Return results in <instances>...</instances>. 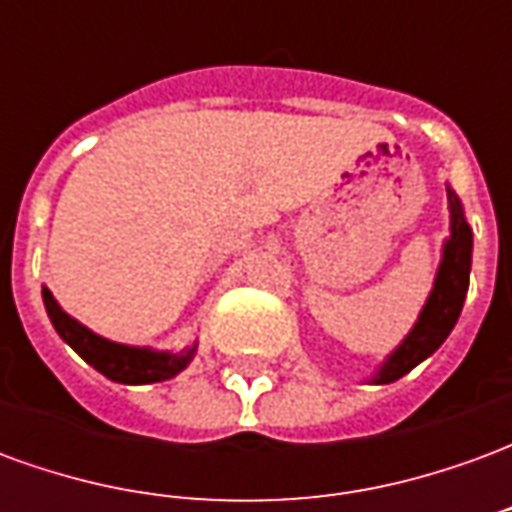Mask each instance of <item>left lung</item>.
<instances>
[{
	"instance_id": "1",
	"label": "left lung",
	"mask_w": 512,
	"mask_h": 512,
	"mask_svg": "<svg viewBox=\"0 0 512 512\" xmlns=\"http://www.w3.org/2000/svg\"><path fill=\"white\" fill-rule=\"evenodd\" d=\"M447 208H450V235L441 244V260L428 299L419 310L417 323L400 340L392 354L367 378L370 384H392L397 378L411 373L419 362H425L450 337L455 323L461 318L466 290H469V271H472V227L466 222L463 202L447 186Z\"/></svg>"
}]
</instances>
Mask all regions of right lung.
<instances>
[{
    "label": "right lung",
    "mask_w": 512,
    "mask_h": 512,
    "mask_svg": "<svg viewBox=\"0 0 512 512\" xmlns=\"http://www.w3.org/2000/svg\"><path fill=\"white\" fill-rule=\"evenodd\" d=\"M43 304L49 312L51 326L57 329L62 340L71 345L87 365L95 367L101 376L117 381V384L139 386L167 381V378L178 376L180 370H186L197 354V340L186 348H180V351H156L147 345H123L115 343V340H106L62 310L60 301L51 296L46 285H43Z\"/></svg>",
    "instance_id": "right-lung-1"
}]
</instances>
